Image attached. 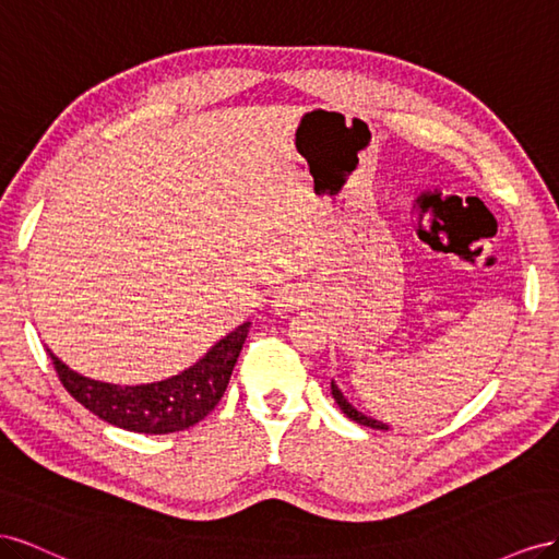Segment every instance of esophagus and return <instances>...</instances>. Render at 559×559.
I'll list each match as a JSON object with an SVG mask.
<instances>
[{"instance_id": "esophagus-1", "label": "esophagus", "mask_w": 559, "mask_h": 559, "mask_svg": "<svg viewBox=\"0 0 559 559\" xmlns=\"http://www.w3.org/2000/svg\"><path fill=\"white\" fill-rule=\"evenodd\" d=\"M311 299L309 290L305 288V285H283V288H278L274 293V299H271V309H274L276 313H293V311H299L301 307H307V301Z\"/></svg>"}]
</instances>
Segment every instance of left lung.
<instances>
[{"instance_id": "obj_1", "label": "left lung", "mask_w": 559, "mask_h": 559, "mask_svg": "<svg viewBox=\"0 0 559 559\" xmlns=\"http://www.w3.org/2000/svg\"><path fill=\"white\" fill-rule=\"evenodd\" d=\"M330 391H332V397H334V403L340 405V409L346 414V417L350 419V421H356V424H360V426H370V428H374V430H389V426L384 424V421H377V419H372V417H368V414H362V412H358L354 405H350L346 397H344V393L340 391V386H337V381H330Z\"/></svg>"}]
</instances>
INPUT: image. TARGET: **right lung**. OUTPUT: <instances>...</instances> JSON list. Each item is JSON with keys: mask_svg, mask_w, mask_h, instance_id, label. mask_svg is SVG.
<instances>
[{"mask_svg": "<svg viewBox=\"0 0 559 559\" xmlns=\"http://www.w3.org/2000/svg\"><path fill=\"white\" fill-rule=\"evenodd\" d=\"M248 330L250 323L234 328L227 337L215 342L180 374L138 386L109 384V381L84 377L70 370L51 348L46 350H49L62 386L95 417L117 428L133 430V433L164 436L199 424L215 409L227 391Z\"/></svg>", "mask_w": 559, "mask_h": 559, "instance_id": "add662e5", "label": "right lung"}]
</instances>
